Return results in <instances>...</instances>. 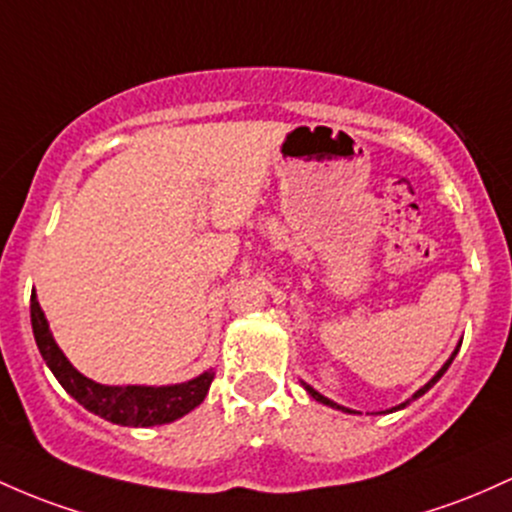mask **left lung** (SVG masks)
<instances>
[{
  "label": "left lung",
  "mask_w": 512,
  "mask_h": 512,
  "mask_svg": "<svg viewBox=\"0 0 512 512\" xmlns=\"http://www.w3.org/2000/svg\"><path fill=\"white\" fill-rule=\"evenodd\" d=\"M459 346H462V343H459ZM459 346H457L455 350H452V355H450V358H447V363H445V365H442L438 372H435V375H433V380H430V382H426V384H423V387H421V389H418V392H416V394H413V396H411V399H406V401H404V404H399V406H394V409H389V413H392V411H399V409H406V406H409L413 399H418V396H423V394H426V392H428V389H430V387H433V384H435V382H438L442 375H445V372H447V367H450V365H452V360H455V355H457V350H459ZM302 387H304V389H307V394H309V396H312V399H314V401H319V404H324V406H331V409H338V411H343V413H358V411H353V409H346V406L336 404V401H331V399H329V396L319 394V392H317V389H314V387H309V384H307V382H302Z\"/></svg>",
  "instance_id": "1"
}]
</instances>
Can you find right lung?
Instances as JSON below:
<instances>
[{"label": "right lung", "instance_id": "add662e5", "mask_svg": "<svg viewBox=\"0 0 512 512\" xmlns=\"http://www.w3.org/2000/svg\"><path fill=\"white\" fill-rule=\"evenodd\" d=\"M31 326L45 365L50 367L55 380L65 387V392L77 399L86 411L96 413L116 426L149 428L176 421L203 404L205 394L215 380L212 370H205L203 375L188 382L164 384V387H145V384L113 387V384L89 380L67 360V355L55 343L48 319L38 304L36 290L31 292Z\"/></svg>", "mask_w": 512, "mask_h": 512}]
</instances>
